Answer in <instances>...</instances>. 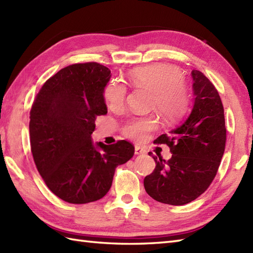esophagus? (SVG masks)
Instances as JSON below:
<instances>
[{
  "instance_id": "1",
  "label": "esophagus",
  "mask_w": 253,
  "mask_h": 253,
  "mask_svg": "<svg viewBox=\"0 0 253 253\" xmlns=\"http://www.w3.org/2000/svg\"><path fill=\"white\" fill-rule=\"evenodd\" d=\"M146 152H147V151H146V149H144V148H142V147H140V146H135V153H136L137 155H139V154H144Z\"/></svg>"
}]
</instances>
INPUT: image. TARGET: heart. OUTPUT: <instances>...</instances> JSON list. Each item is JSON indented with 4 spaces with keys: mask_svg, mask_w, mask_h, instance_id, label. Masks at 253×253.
Here are the masks:
<instances>
[{
    "mask_svg": "<svg viewBox=\"0 0 253 253\" xmlns=\"http://www.w3.org/2000/svg\"><path fill=\"white\" fill-rule=\"evenodd\" d=\"M128 78L133 84L153 90L152 103L165 120L174 121L186 112L189 100L187 89L181 82V74L176 67L168 64L137 67L128 73ZM125 98L126 87L122 83L111 82L106 84L104 99L111 109L122 107ZM157 126L158 122L153 116L135 117L126 124L123 132L133 140L142 141Z\"/></svg>",
    "mask_w": 253,
    "mask_h": 253,
    "instance_id": "1",
    "label": "heart"
}]
</instances>
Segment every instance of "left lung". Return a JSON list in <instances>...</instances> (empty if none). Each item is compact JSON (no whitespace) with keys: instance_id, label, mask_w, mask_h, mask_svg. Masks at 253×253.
<instances>
[{"instance_id":"obj_1","label":"left lung","mask_w":253,"mask_h":253,"mask_svg":"<svg viewBox=\"0 0 253 253\" xmlns=\"http://www.w3.org/2000/svg\"><path fill=\"white\" fill-rule=\"evenodd\" d=\"M192 109L169 135L155 143H166L173 154L169 161L149 153L155 162L152 174L143 180L144 189L154 200L182 206L208 189L215 177L226 142L224 109L213 84L193 69Z\"/></svg>"}]
</instances>
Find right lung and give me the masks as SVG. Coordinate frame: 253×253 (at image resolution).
<instances>
[{
    "label": "right lung",
    "instance_id": "obj_1",
    "mask_svg": "<svg viewBox=\"0 0 253 253\" xmlns=\"http://www.w3.org/2000/svg\"><path fill=\"white\" fill-rule=\"evenodd\" d=\"M111 71L98 63L74 64L42 85L30 111V144L36 166L62 200L84 204L103 198L116 166L135 153L126 140L93 142L95 117L105 115Z\"/></svg>",
    "mask_w": 253,
    "mask_h": 253
}]
</instances>
